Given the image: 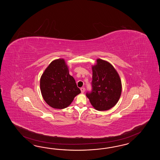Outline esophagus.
Here are the masks:
<instances>
[{
    "mask_svg": "<svg viewBox=\"0 0 160 160\" xmlns=\"http://www.w3.org/2000/svg\"><path fill=\"white\" fill-rule=\"evenodd\" d=\"M80 90H81V92L83 93V92H84V91H85V88L84 87H82V88H80Z\"/></svg>",
    "mask_w": 160,
    "mask_h": 160,
    "instance_id": "1",
    "label": "esophagus"
}]
</instances>
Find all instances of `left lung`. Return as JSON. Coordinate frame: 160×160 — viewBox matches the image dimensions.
Returning <instances> with one entry per match:
<instances>
[{"mask_svg": "<svg viewBox=\"0 0 160 160\" xmlns=\"http://www.w3.org/2000/svg\"><path fill=\"white\" fill-rule=\"evenodd\" d=\"M92 91L86 93L92 107L106 111L114 106L121 96V82L116 70L108 62L97 59L92 66Z\"/></svg>", "mask_w": 160, "mask_h": 160, "instance_id": "1", "label": "left lung"}]
</instances>
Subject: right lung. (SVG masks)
I'll return each mask as SVG.
<instances>
[{
	"label": "right lung",
	"mask_w": 160,
	"mask_h": 160,
	"mask_svg": "<svg viewBox=\"0 0 160 160\" xmlns=\"http://www.w3.org/2000/svg\"><path fill=\"white\" fill-rule=\"evenodd\" d=\"M40 86L44 100L57 109L68 107L81 92L63 58L53 60L48 65L40 78Z\"/></svg>",
	"instance_id": "right-lung-1"
}]
</instances>
